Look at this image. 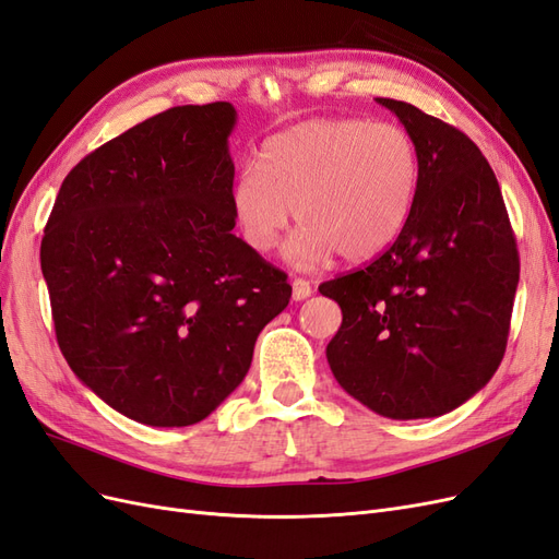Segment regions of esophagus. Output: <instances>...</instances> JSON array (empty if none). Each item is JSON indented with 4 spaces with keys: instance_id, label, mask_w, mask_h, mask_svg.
Here are the masks:
<instances>
[{
    "instance_id": "1",
    "label": "esophagus",
    "mask_w": 559,
    "mask_h": 559,
    "mask_svg": "<svg viewBox=\"0 0 559 559\" xmlns=\"http://www.w3.org/2000/svg\"><path fill=\"white\" fill-rule=\"evenodd\" d=\"M292 296H294V300H306V298H310L312 296V286H310V282H306V280H294L292 282Z\"/></svg>"
}]
</instances>
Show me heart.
Returning a JSON list of instances; mask_svg holds the SVG:
<instances>
[{"mask_svg": "<svg viewBox=\"0 0 559 559\" xmlns=\"http://www.w3.org/2000/svg\"><path fill=\"white\" fill-rule=\"evenodd\" d=\"M261 164L247 163L230 205L245 242L273 249L296 212L298 230L284 257L298 267L376 259L392 247L413 212L419 154L396 123L312 118L277 132Z\"/></svg>", "mask_w": 559, "mask_h": 559, "instance_id": "1", "label": "heart"}]
</instances>
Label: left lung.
<instances>
[{"mask_svg": "<svg viewBox=\"0 0 559 559\" xmlns=\"http://www.w3.org/2000/svg\"><path fill=\"white\" fill-rule=\"evenodd\" d=\"M378 103L413 138L419 186L394 245L319 286L343 310L326 359L337 384L373 413L438 417L497 373L520 280L518 245L480 148L408 103Z\"/></svg>", "mask_w": 559, "mask_h": 559, "instance_id": "obj_1", "label": "left lung"}]
</instances>
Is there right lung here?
<instances>
[{
	"label": "right lung",
	"mask_w": 559,
	"mask_h": 559,
	"mask_svg": "<svg viewBox=\"0 0 559 559\" xmlns=\"http://www.w3.org/2000/svg\"><path fill=\"white\" fill-rule=\"evenodd\" d=\"M230 103L146 118L64 177L41 240L56 337L121 415L189 427L235 392L292 298L235 238Z\"/></svg>",
	"instance_id": "add662e5"
}]
</instances>
